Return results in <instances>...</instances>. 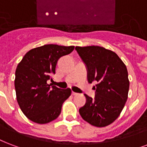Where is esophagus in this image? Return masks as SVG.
<instances>
[{"label": "esophagus", "mask_w": 147, "mask_h": 147, "mask_svg": "<svg viewBox=\"0 0 147 147\" xmlns=\"http://www.w3.org/2000/svg\"><path fill=\"white\" fill-rule=\"evenodd\" d=\"M72 94L73 95H77V94H78V93H76V92H74V91H73Z\"/></svg>", "instance_id": "1"}]
</instances>
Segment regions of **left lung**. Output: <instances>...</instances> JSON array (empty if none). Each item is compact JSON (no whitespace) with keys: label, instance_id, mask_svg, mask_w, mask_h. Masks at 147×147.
<instances>
[{"label":"left lung","instance_id":"left-lung-1","mask_svg":"<svg viewBox=\"0 0 147 147\" xmlns=\"http://www.w3.org/2000/svg\"><path fill=\"white\" fill-rule=\"evenodd\" d=\"M76 50L88 68V82L98 84L95 98L84 94L87 102L79 109L80 116L96 127H105L119 116L128 99L129 80L126 66L115 52L98 46Z\"/></svg>","mask_w":147,"mask_h":147}]
</instances>
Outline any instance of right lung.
<instances>
[{"instance_id": "add662e5", "label": "right lung", "mask_w": 147, "mask_h": 147, "mask_svg": "<svg viewBox=\"0 0 147 147\" xmlns=\"http://www.w3.org/2000/svg\"><path fill=\"white\" fill-rule=\"evenodd\" d=\"M74 46L48 44L32 49L15 70L16 98L25 116L38 124H46L59 116L63 103L71 95L70 88L50 87L47 80L56 73L58 59Z\"/></svg>"}]
</instances>
